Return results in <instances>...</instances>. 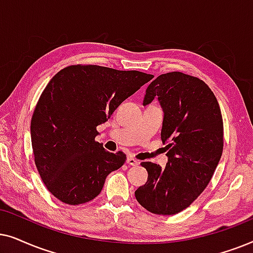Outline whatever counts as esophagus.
<instances>
[{"instance_id":"34e87169","label":"esophagus","mask_w":253,"mask_h":253,"mask_svg":"<svg viewBox=\"0 0 253 253\" xmlns=\"http://www.w3.org/2000/svg\"><path fill=\"white\" fill-rule=\"evenodd\" d=\"M127 164H129V166H132V167H135L139 164V161L135 160V158L132 156H129V157H127Z\"/></svg>"}]
</instances>
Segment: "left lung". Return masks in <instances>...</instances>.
<instances>
[{"mask_svg": "<svg viewBox=\"0 0 253 253\" xmlns=\"http://www.w3.org/2000/svg\"><path fill=\"white\" fill-rule=\"evenodd\" d=\"M155 98L163 111L168 163H141L148 180L135 198L150 213L173 215L190 206L213 177L223 150V121L207 84L180 72L163 74L148 85L143 105Z\"/></svg>", "mask_w": 253, "mask_h": 253, "instance_id": "left-lung-1", "label": "left lung"}]
</instances>
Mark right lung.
<instances>
[{
    "label": "right lung",
    "mask_w": 253,
    "mask_h": 253,
    "mask_svg": "<svg viewBox=\"0 0 253 253\" xmlns=\"http://www.w3.org/2000/svg\"><path fill=\"white\" fill-rule=\"evenodd\" d=\"M154 75L100 66H70L43 90L31 120V141L40 177L56 199L81 205L95 199L106 177L126 155L96 142L97 126Z\"/></svg>",
    "instance_id": "add662e5"
}]
</instances>
